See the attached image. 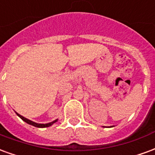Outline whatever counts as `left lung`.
<instances>
[{
  "instance_id": "8db88e82",
  "label": "left lung",
  "mask_w": 155,
  "mask_h": 155,
  "mask_svg": "<svg viewBox=\"0 0 155 155\" xmlns=\"http://www.w3.org/2000/svg\"><path fill=\"white\" fill-rule=\"evenodd\" d=\"M110 127H113V126H110Z\"/></svg>"
}]
</instances>
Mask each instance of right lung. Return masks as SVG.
Returning <instances> with one entry per match:
<instances>
[{
  "label": "right lung",
  "instance_id": "right-lung-1",
  "mask_svg": "<svg viewBox=\"0 0 155 155\" xmlns=\"http://www.w3.org/2000/svg\"><path fill=\"white\" fill-rule=\"evenodd\" d=\"M16 114L18 115L21 119L23 121H25V123L29 124H31V125H33V126L35 127H37V128H46V127H50L53 124H54L55 122H57L58 121V119H56L55 120H54V121H52V122H50V123H47V124H38V123H35V122H34V121H31V120H28V119H26V118H25V117H23L22 115H21V114H19L18 113H16Z\"/></svg>",
  "mask_w": 155,
  "mask_h": 155
}]
</instances>
